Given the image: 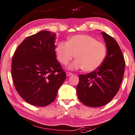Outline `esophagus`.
I'll use <instances>...</instances> for the list:
<instances>
[{
    "label": "esophagus",
    "instance_id": "34e87169",
    "mask_svg": "<svg viewBox=\"0 0 135 135\" xmlns=\"http://www.w3.org/2000/svg\"><path fill=\"white\" fill-rule=\"evenodd\" d=\"M66 74H67V76H70L73 75V74L72 73H70V72H67V73H66Z\"/></svg>",
    "mask_w": 135,
    "mask_h": 135
}]
</instances>
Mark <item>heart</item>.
<instances>
[{"instance_id":"heart-1","label":"heart","mask_w":135,"mask_h":135,"mask_svg":"<svg viewBox=\"0 0 135 135\" xmlns=\"http://www.w3.org/2000/svg\"><path fill=\"white\" fill-rule=\"evenodd\" d=\"M58 60L67 65L75 56L77 59L70 64V70L84 68L86 71H94L99 68L105 59V46L89 35H76L67 42H61L56 48Z\"/></svg>"}]
</instances>
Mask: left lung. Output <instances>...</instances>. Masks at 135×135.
I'll list each match as a JSON object with an SVG mask.
<instances>
[{
  "instance_id": "1",
  "label": "left lung",
  "mask_w": 135,
  "mask_h": 135,
  "mask_svg": "<svg viewBox=\"0 0 135 135\" xmlns=\"http://www.w3.org/2000/svg\"><path fill=\"white\" fill-rule=\"evenodd\" d=\"M107 55L101 65L87 74H80L76 92L80 101L91 107L104 106L112 100L119 89L126 62L117 42L102 32Z\"/></svg>"
}]
</instances>
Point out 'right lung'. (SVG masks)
Masks as SVG:
<instances>
[{"mask_svg":"<svg viewBox=\"0 0 135 135\" xmlns=\"http://www.w3.org/2000/svg\"><path fill=\"white\" fill-rule=\"evenodd\" d=\"M56 33L48 31L28 36L12 58L11 76L16 91L33 105L52 103L65 80V72L56 59Z\"/></svg>","mask_w":135,"mask_h":135,"instance_id":"1","label":"right lung"}]
</instances>
